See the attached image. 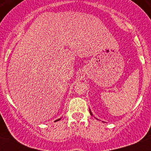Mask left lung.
<instances>
[{
	"mask_svg": "<svg viewBox=\"0 0 151 151\" xmlns=\"http://www.w3.org/2000/svg\"><path fill=\"white\" fill-rule=\"evenodd\" d=\"M89 112H90V114L92 115V116H93V114H92V111H91V110H90V109H89ZM96 119H97V120H99V119H98V118H96Z\"/></svg>",
	"mask_w": 151,
	"mask_h": 151,
	"instance_id": "1",
	"label": "left lung"
}]
</instances>
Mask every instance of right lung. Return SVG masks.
<instances>
[{
	"label": "right lung",
	"mask_w": 151,
	"mask_h": 151,
	"mask_svg": "<svg viewBox=\"0 0 151 151\" xmlns=\"http://www.w3.org/2000/svg\"><path fill=\"white\" fill-rule=\"evenodd\" d=\"M61 119V118H59V119H57V120H55V122H59V120Z\"/></svg>",
	"instance_id": "right-lung-1"
}]
</instances>
